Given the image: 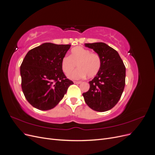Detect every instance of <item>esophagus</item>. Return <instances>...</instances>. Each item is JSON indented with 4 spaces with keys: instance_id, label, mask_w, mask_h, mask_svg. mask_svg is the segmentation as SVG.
Masks as SVG:
<instances>
[{
    "instance_id": "obj_1",
    "label": "esophagus",
    "mask_w": 155,
    "mask_h": 155,
    "mask_svg": "<svg viewBox=\"0 0 155 155\" xmlns=\"http://www.w3.org/2000/svg\"><path fill=\"white\" fill-rule=\"evenodd\" d=\"M74 83H76V84H79V83H81V81H74Z\"/></svg>"
}]
</instances>
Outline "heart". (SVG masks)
<instances>
[{
  "label": "heart",
  "instance_id": "b5f03b06",
  "mask_svg": "<svg viewBox=\"0 0 155 155\" xmlns=\"http://www.w3.org/2000/svg\"><path fill=\"white\" fill-rule=\"evenodd\" d=\"M78 65V68L69 77L81 79L86 76L91 78L100 71L101 66L100 55L82 46H77L71 50L70 56L65 55L61 60V68L65 74H69Z\"/></svg>",
  "mask_w": 155,
  "mask_h": 155
}]
</instances>
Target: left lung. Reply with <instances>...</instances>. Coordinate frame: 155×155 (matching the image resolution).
I'll return each instance as SVG.
<instances>
[{"instance_id": "left-lung-1", "label": "left lung", "mask_w": 155, "mask_h": 155, "mask_svg": "<svg viewBox=\"0 0 155 155\" xmlns=\"http://www.w3.org/2000/svg\"><path fill=\"white\" fill-rule=\"evenodd\" d=\"M100 55V71L91 81L89 90L83 94L87 105L94 110L112 109L122 95L125 85V67L117 51L104 43H85Z\"/></svg>"}]
</instances>
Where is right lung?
<instances>
[{
  "label": "right lung",
  "instance_id": "1",
  "mask_svg": "<svg viewBox=\"0 0 155 155\" xmlns=\"http://www.w3.org/2000/svg\"><path fill=\"white\" fill-rule=\"evenodd\" d=\"M70 46L46 43L30 50L23 59L20 68L22 90L36 109H53L74 84L61 68V60Z\"/></svg>",
  "mask_w": 155,
  "mask_h": 155
}]
</instances>
